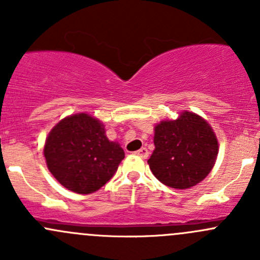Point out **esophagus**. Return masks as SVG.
Masks as SVG:
<instances>
[{
    "instance_id": "esophagus-1",
    "label": "esophagus",
    "mask_w": 260,
    "mask_h": 260,
    "mask_svg": "<svg viewBox=\"0 0 260 260\" xmlns=\"http://www.w3.org/2000/svg\"><path fill=\"white\" fill-rule=\"evenodd\" d=\"M136 154H137V156H140L141 158H147V157H148V154H149V152H148V149L146 148V147H142V148L138 149V151L136 152Z\"/></svg>"
}]
</instances>
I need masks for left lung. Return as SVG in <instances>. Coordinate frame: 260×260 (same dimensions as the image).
<instances>
[{
  "mask_svg": "<svg viewBox=\"0 0 260 260\" xmlns=\"http://www.w3.org/2000/svg\"><path fill=\"white\" fill-rule=\"evenodd\" d=\"M154 149L148 159L156 179L172 188H190L212 170L219 143L212 127L201 115L181 112L177 119L154 125Z\"/></svg>",
  "mask_w": 260,
  "mask_h": 260,
  "instance_id": "1",
  "label": "left lung"
}]
</instances>
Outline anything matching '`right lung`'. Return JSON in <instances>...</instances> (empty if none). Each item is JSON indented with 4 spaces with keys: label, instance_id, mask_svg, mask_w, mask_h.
I'll list each match as a JSON object with an SVG mask.
<instances>
[{
    "label": "right lung",
    "instance_id": "1",
    "mask_svg": "<svg viewBox=\"0 0 260 260\" xmlns=\"http://www.w3.org/2000/svg\"><path fill=\"white\" fill-rule=\"evenodd\" d=\"M44 157L52 176L73 192L88 195L113 177L124 151L109 141L103 122L88 113L68 115L50 131Z\"/></svg>",
    "mask_w": 260,
    "mask_h": 260
}]
</instances>
